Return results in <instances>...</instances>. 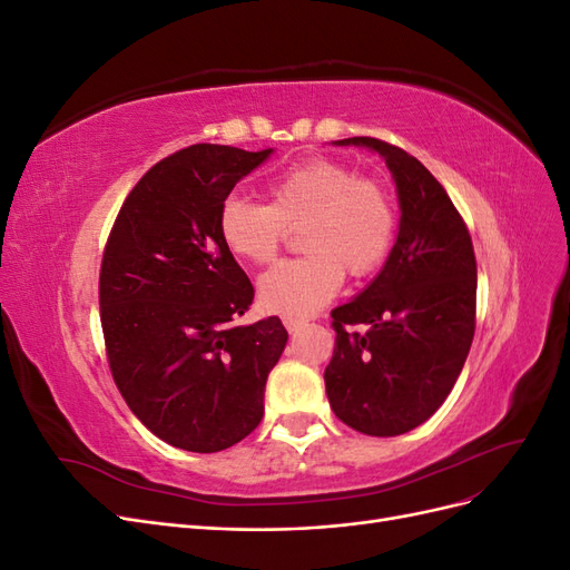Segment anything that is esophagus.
Here are the masks:
<instances>
[{
	"instance_id": "34e87169",
	"label": "esophagus",
	"mask_w": 570,
	"mask_h": 570,
	"mask_svg": "<svg viewBox=\"0 0 570 570\" xmlns=\"http://www.w3.org/2000/svg\"><path fill=\"white\" fill-rule=\"evenodd\" d=\"M283 323H285V327L289 333H297V331H302L304 327V321H299V318H283Z\"/></svg>"
}]
</instances>
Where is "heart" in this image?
<instances>
[{
  "label": "heart",
  "instance_id": "heart-1",
  "mask_svg": "<svg viewBox=\"0 0 570 570\" xmlns=\"http://www.w3.org/2000/svg\"><path fill=\"white\" fill-rule=\"evenodd\" d=\"M271 204L230 195L218 233L239 262L268 264L287 228H302V258H289L258 281V302L273 314L304 318L331 302L344 271L354 278L385 262L394 237V206L385 189L331 159H312L268 185Z\"/></svg>",
  "mask_w": 570,
  "mask_h": 570
}]
</instances>
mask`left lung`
Instances as JSON below:
<instances>
[{
	"instance_id": "8db88e82",
	"label": "left lung",
	"mask_w": 570,
	"mask_h": 570,
	"mask_svg": "<svg viewBox=\"0 0 570 570\" xmlns=\"http://www.w3.org/2000/svg\"><path fill=\"white\" fill-rule=\"evenodd\" d=\"M385 159L400 230L381 273L333 308L335 352L325 392L335 416L373 438L425 423L452 392L475 333V254L444 187L404 149L375 137L335 140ZM350 324H366L356 334Z\"/></svg>"
}]
</instances>
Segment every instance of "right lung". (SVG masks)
Listing matches in <instances>:
<instances>
[{"label":"right lung","mask_w":570,"mask_h":570,"mask_svg":"<svg viewBox=\"0 0 570 570\" xmlns=\"http://www.w3.org/2000/svg\"><path fill=\"white\" fill-rule=\"evenodd\" d=\"M273 149L193 145L132 187L99 273L114 381L159 440L212 454L264 419L271 368L287 344L278 316L233 325L254 287L218 233L233 187Z\"/></svg>","instance_id":"right-lung-1"}]
</instances>
